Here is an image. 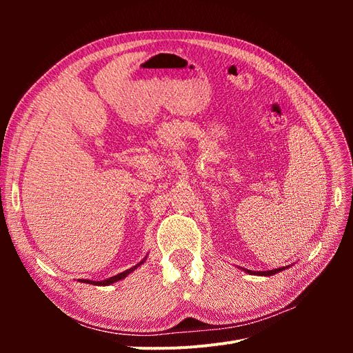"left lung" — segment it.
<instances>
[{"label": "left lung", "mask_w": 353, "mask_h": 353, "mask_svg": "<svg viewBox=\"0 0 353 353\" xmlns=\"http://www.w3.org/2000/svg\"><path fill=\"white\" fill-rule=\"evenodd\" d=\"M290 266H293V265H287V266H283V268H276V270H271V271H250V270H244V268H241V270H243L244 272L250 274V275L270 276V275H274V274H276V272H281V271H284V270H287V268H290Z\"/></svg>", "instance_id": "obj_1"}]
</instances>
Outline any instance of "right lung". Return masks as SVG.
Here are the masks:
<instances>
[{
  "instance_id": "obj_1",
  "label": "right lung",
  "mask_w": 353,
  "mask_h": 353,
  "mask_svg": "<svg viewBox=\"0 0 353 353\" xmlns=\"http://www.w3.org/2000/svg\"><path fill=\"white\" fill-rule=\"evenodd\" d=\"M147 261V256L145 258L140 262V263H137L135 266H132V268H130V270H126V271H123V272H121V274H117V275H114V276H110V279H108V280H103V281H92V280H79L81 283H87V284H94V285H110V284H113V283H117V281H121V280H123L125 276H128L130 275L132 271H135L138 266H140L141 263H144Z\"/></svg>"
}]
</instances>
